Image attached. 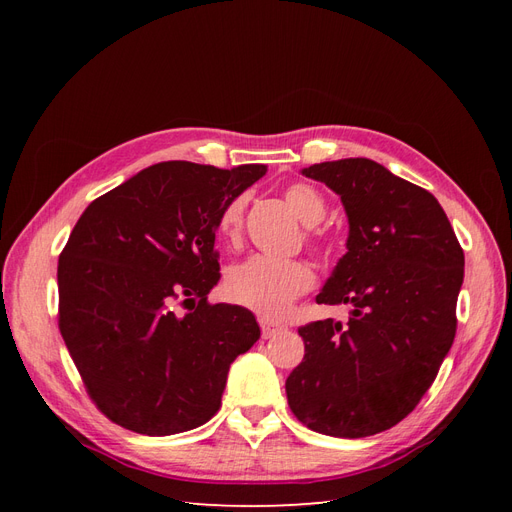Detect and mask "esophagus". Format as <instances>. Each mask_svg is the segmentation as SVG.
Masks as SVG:
<instances>
[{"label": "esophagus", "mask_w": 512, "mask_h": 512, "mask_svg": "<svg viewBox=\"0 0 512 512\" xmlns=\"http://www.w3.org/2000/svg\"><path fill=\"white\" fill-rule=\"evenodd\" d=\"M258 322H260V329H262V337H265V339L273 337L275 333H280V331L284 329V324L275 322V320H271V318H265V316H260Z\"/></svg>", "instance_id": "obj_1"}]
</instances>
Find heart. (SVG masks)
Returning a JSON list of instances; mask_svg holds the SVG:
<instances>
[{"label": "heart", "instance_id": "heart-1", "mask_svg": "<svg viewBox=\"0 0 512 512\" xmlns=\"http://www.w3.org/2000/svg\"><path fill=\"white\" fill-rule=\"evenodd\" d=\"M284 196L290 209L307 226L318 224L324 218V213H327L324 198L307 183H292L290 188H286ZM241 218L243 198L239 196L230 200L220 215L218 228L226 241H237L241 232ZM314 284V269L305 260L271 258L258 254L228 269L224 290L232 303L273 318L284 314L290 303L299 299L307 290H312Z\"/></svg>", "mask_w": 512, "mask_h": 512}]
</instances>
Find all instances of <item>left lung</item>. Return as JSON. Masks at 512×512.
I'll list each match as a JSON object with an SVG mask.
<instances>
[{
  "instance_id": "8db88e82",
  "label": "left lung",
  "mask_w": 512,
  "mask_h": 512,
  "mask_svg": "<svg viewBox=\"0 0 512 512\" xmlns=\"http://www.w3.org/2000/svg\"><path fill=\"white\" fill-rule=\"evenodd\" d=\"M301 173L331 188L348 218L346 254L318 303L350 305L299 329L301 365L286 380L303 425L365 438L406 418L436 380L455 339L463 250L433 194L367 158L320 162Z\"/></svg>"
}]
</instances>
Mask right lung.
<instances>
[{
	"label": "right lung",
	"instance_id": "1",
	"mask_svg": "<svg viewBox=\"0 0 512 512\" xmlns=\"http://www.w3.org/2000/svg\"><path fill=\"white\" fill-rule=\"evenodd\" d=\"M267 173L160 162L96 198L59 256V331L89 397L113 423L173 436L218 412L230 363L260 327L207 303L222 209ZM184 299L189 312H174Z\"/></svg>",
	"mask_w": 512,
	"mask_h": 512
}]
</instances>
